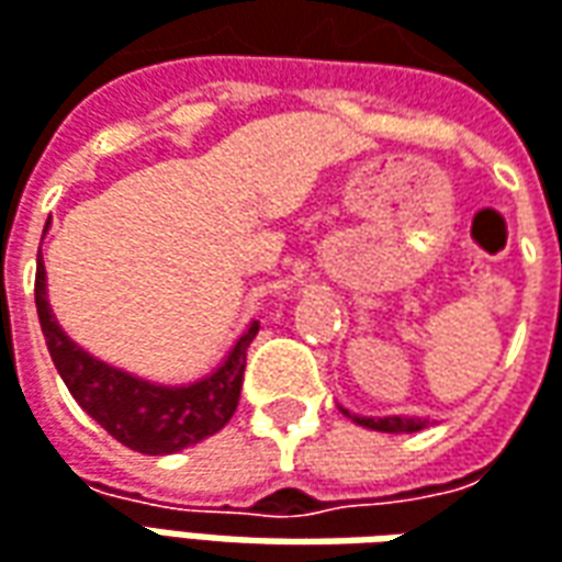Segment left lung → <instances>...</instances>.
Listing matches in <instances>:
<instances>
[{
  "label": "left lung",
  "mask_w": 562,
  "mask_h": 562,
  "mask_svg": "<svg viewBox=\"0 0 562 562\" xmlns=\"http://www.w3.org/2000/svg\"><path fill=\"white\" fill-rule=\"evenodd\" d=\"M340 414L352 419L356 426H364V429L374 431H390V435H411V431H419L429 426V419L423 417H362V414H349L347 407H340Z\"/></svg>",
  "instance_id": "obj_1"
}]
</instances>
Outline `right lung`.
I'll list each match as a JSON object with an SVG mask.
<instances>
[{
	"label": "right lung",
	"mask_w": 562,
	"mask_h": 562,
	"mask_svg": "<svg viewBox=\"0 0 562 562\" xmlns=\"http://www.w3.org/2000/svg\"><path fill=\"white\" fill-rule=\"evenodd\" d=\"M35 310L66 390L72 392L88 417L97 419L124 447L148 457H167L225 429L227 419L234 417L240 402L246 352L258 335V322L246 325V331L227 349L215 371L194 383L167 386L90 356L63 331L48 304V277L42 255L35 265Z\"/></svg>",
	"instance_id": "add662e5"
}]
</instances>
